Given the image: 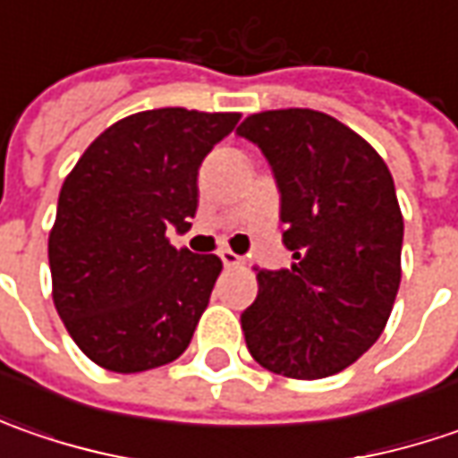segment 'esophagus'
<instances>
[{
    "instance_id": "esophagus-1",
    "label": "esophagus",
    "mask_w": 458,
    "mask_h": 458,
    "mask_svg": "<svg viewBox=\"0 0 458 458\" xmlns=\"http://www.w3.org/2000/svg\"><path fill=\"white\" fill-rule=\"evenodd\" d=\"M221 262H224V267H242L244 265V257L234 255L232 250H224L221 252Z\"/></svg>"
}]
</instances>
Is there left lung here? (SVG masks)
<instances>
[{
    "mask_svg": "<svg viewBox=\"0 0 458 458\" xmlns=\"http://www.w3.org/2000/svg\"><path fill=\"white\" fill-rule=\"evenodd\" d=\"M280 191L291 267L257 270L242 313L250 354L270 372L328 377L377 342L400 288L403 214L385 160L339 119L313 109L247 116Z\"/></svg>",
    "mask_w": 458,
    "mask_h": 458,
    "instance_id": "8db88e82",
    "label": "left lung"
}]
</instances>
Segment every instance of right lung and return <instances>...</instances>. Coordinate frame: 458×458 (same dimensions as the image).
<instances>
[{
    "label": "right lung",
    "instance_id": "1",
    "mask_svg": "<svg viewBox=\"0 0 458 458\" xmlns=\"http://www.w3.org/2000/svg\"><path fill=\"white\" fill-rule=\"evenodd\" d=\"M239 114L181 106L119 119L65 178L47 242L53 301L98 367L132 375L178 360L221 273L216 255L175 250L199 208V167Z\"/></svg>",
    "mask_w": 458,
    "mask_h": 458
}]
</instances>
